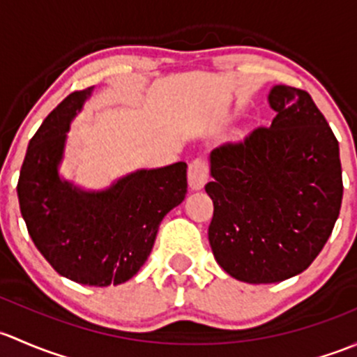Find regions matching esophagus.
<instances>
[{"instance_id": "1", "label": "esophagus", "mask_w": 357, "mask_h": 357, "mask_svg": "<svg viewBox=\"0 0 357 357\" xmlns=\"http://www.w3.org/2000/svg\"><path fill=\"white\" fill-rule=\"evenodd\" d=\"M189 185L192 190L203 189L204 183L208 182L209 177V167L208 161L204 158H196V160L190 161L189 165Z\"/></svg>"}]
</instances>
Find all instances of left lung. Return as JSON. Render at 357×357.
<instances>
[{
  "mask_svg": "<svg viewBox=\"0 0 357 357\" xmlns=\"http://www.w3.org/2000/svg\"><path fill=\"white\" fill-rule=\"evenodd\" d=\"M277 112L241 142L209 154L208 238L220 266L241 282L275 284L313 263L342 204L339 141L306 91L275 86Z\"/></svg>",
  "mask_w": 357,
  "mask_h": 357,
  "instance_id": "1",
  "label": "left lung"
}]
</instances>
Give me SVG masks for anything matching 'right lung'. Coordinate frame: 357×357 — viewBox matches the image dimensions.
Returning <instances> with one entry per match:
<instances>
[{"instance_id":"right-lung-1","label":"right lung","mask_w":357,"mask_h":357,"mask_svg":"<svg viewBox=\"0 0 357 357\" xmlns=\"http://www.w3.org/2000/svg\"><path fill=\"white\" fill-rule=\"evenodd\" d=\"M93 89L75 91L46 116L29 142L17 194L47 263L77 284L106 287L130 280L151 255L161 220L187 194V165L132 172L105 190L61 178L70 123Z\"/></svg>"}]
</instances>
